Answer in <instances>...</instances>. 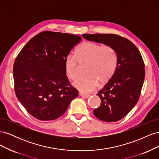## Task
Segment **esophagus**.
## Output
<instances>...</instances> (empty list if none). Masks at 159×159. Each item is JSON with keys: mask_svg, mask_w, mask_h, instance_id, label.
Listing matches in <instances>:
<instances>
[{"mask_svg": "<svg viewBox=\"0 0 159 159\" xmlns=\"http://www.w3.org/2000/svg\"><path fill=\"white\" fill-rule=\"evenodd\" d=\"M80 95L81 96V97H83V98H89V96H90V95H89V94L80 93Z\"/></svg>", "mask_w": 159, "mask_h": 159, "instance_id": "obj_1", "label": "esophagus"}]
</instances>
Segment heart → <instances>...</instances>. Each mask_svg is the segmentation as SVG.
Segmentation results:
<instances>
[{
    "instance_id": "1",
    "label": "heart",
    "mask_w": 159,
    "mask_h": 159,
    "mask_svg": "<svg viewBox=\"0 0 159 159\" xmlns=\"http://www.w3.org/2000/svg\"><path fill=\"white\" fill-rule=\"evenodd\" d=\"M79 64L87 65V76L73 85L81 92L87 93L95 89L99 83L104 84L111 79L117 68V56L111 46L84 42L76 49L75 56H68L64 61L66 74L73 81L79 77Z\"/></svg>"
}]
</instances>
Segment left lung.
Segmentation results:
<instances>
[{
	"instance_id": "obj_1",
	"label": "left lung",
	"mask_w": 159,
	"mask_h": 159,
	"mask_svg": "<svg viewBox=\"0 0 159 159\" xmlns=\"http://www.w3.org/2000/svg\"><path fill=\"white\" fill-rule=\"evenodd\" d=\"M89 41L111 46L117 56L113 76L97 94L100 106L93 110L95 116L105 122L119 121L138 102L145 79V64L140 52L132 42L113 34H84Z\"/></svg>"
}]
</instances>
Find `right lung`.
Listing matches in <instances>:
<instances>
[{"label":"right lung","instance_id":"obj_1","mask_svg":"<svg viewBox=\"0 0 159 159\" xmlns=\"http://www.w3.org/2000/svg\"><path fill=\"white\" fill-rule=\"evenodd\" d=\"M81 37L44 31L34 36L19 53L13 66L14 91L32 116L50 121L61 116L78 91L70 84L64 61Z\"/></svg>","mask_w":159,"mask_h":159}]
</instances>
